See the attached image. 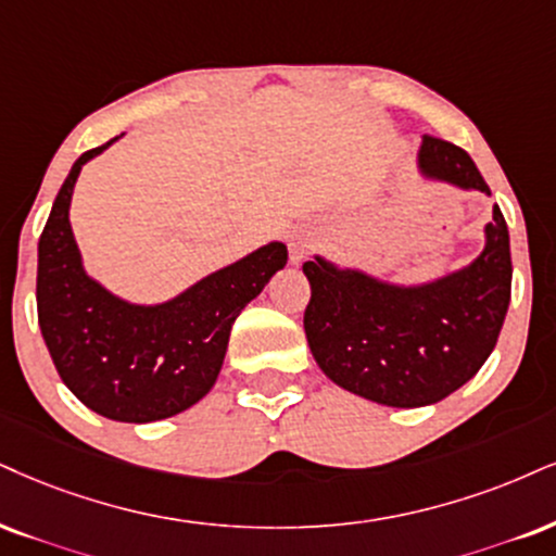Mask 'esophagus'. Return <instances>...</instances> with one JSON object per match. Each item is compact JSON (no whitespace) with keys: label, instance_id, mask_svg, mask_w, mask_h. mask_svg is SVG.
<instances>
[{"label":"esophagus","instance_id":"obj_1","mask_svg":"<svg viewBox=\"0 0 556 556\" xmlns=\"http://www.w3.org/2000/svg\"><path fill=\"white\" fill-rule=\"evenodd\" d=\"M314 247H317V237H314V231H306V229H296V231H293L291 242H289L291 263L299 265L301 260L309 257Z\"/></svg>","mask_w":556,"mask_h":556}]
</instances>
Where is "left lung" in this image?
I'll return each instance as SVG.
<instances>
[{
	"label": "left lung",
	"mask_w": 556,
	"mask_h": 556,
	"mask_svg": "<svg viewBox=\"0 0 556 556\" xmlns=\"http://www.w3.org/2000/svg\"><path fill=\"white\" fill-rule=\"evenodd\" d=\"M420 169L490 193L471 156L438 136H422ZM484 231L475 263L415 289L338 270L321 257L304 263L312 286L304 330L321 371L387 407H425L464 387L490 358L510 304V237L497 205Z\"/></svg>",
	"instance_id": "left-lung-1"
}]
</instances>
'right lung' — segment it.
<instances>
[{"mask_svg":"<svg viewBox=\"0 0 556 556\" xmlns=\"http://www.w3.org/2000/svg\"><path fill=\"white\" fill-rule=\"evenodd\" d=\"M89 149L61 185L38 242V325L61 381L81 404L118 422H154L193 407L216 383L239 312L286 265L270 242L160 306L115 299L81 270L68 203Z\"/></svg>","mask_w":556,"mask_h":556,"instance_id":"1","label":"right lung"}]
</instances>
